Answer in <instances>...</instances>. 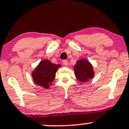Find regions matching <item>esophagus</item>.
<instances>
[{"instance_id":"34e87169","label":"esophagus","mask_w":129,"mask_h":129,"mask_svg":"<svg viewBox=\"0 0 129 129\" xmlns=\"http://www.w3.org/2000/svg\"><path fill=\"white\" fill-rule=\"evenodd\" d=\"M62 63H63V64L64 65V66H67V65H68V60H63V62H62Z\"/></svg>"}]
</instances>
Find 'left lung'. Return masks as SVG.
Wrapping results in <instances>:
<instances>
[{
	"mask_svg": "<svg viewBox=\"0 0 129 129\" xmlns=\"http://www.w3.org/2000/svg\"><path fill=\"white\" fill-rule=\"evenodd\" d=\"M75 76L80 82H86L93 78L94 71L93 66L86 59H80L74 66Z\"/></svg>",
	"mask_w": 129,
	"mask_h": 129,
	"instance_id": "obj_1",
	"label": "left lung"
}]
</instances>
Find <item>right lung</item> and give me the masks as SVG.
Segmentation results:
<instances>
[{
  "label": "right lung",
  "instance_id": "add662e5",
  "mask_svg": "<svg viewBox=\"0 0 129 129\" xmlns=\"http://www.w3.org/2000/svg\"><path fill=\"white\" fill-rule=\"evenodd\" d=\"M61 67L60 64L52 63L49 59L41 60L32 73V77L35 84L47 89L55 78L57 70Z\"/></svg>",
  "mask_w": 129,
  "mask_h": 129
}]
</instances>
